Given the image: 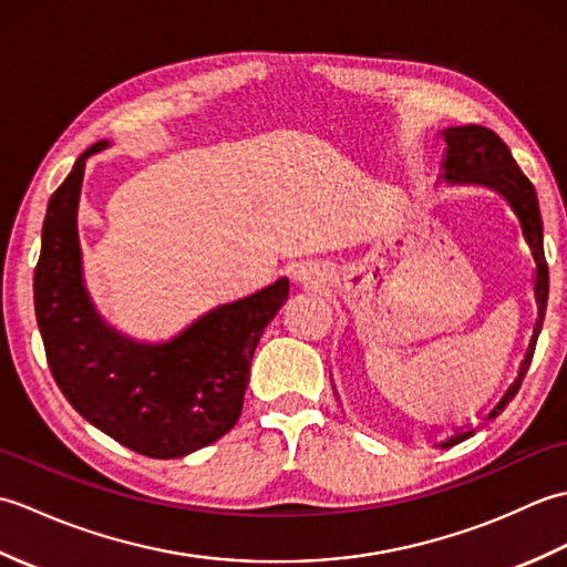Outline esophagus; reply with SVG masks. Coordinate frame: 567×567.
Segmentation results:
<instances>
[{
    "instance_id": "34e87169",
    "label": "esophagus",
    "mask_w": 567,
    "mask_h": 567,
    "mask_svg": "<svg viewBox=\"0 0 567 567\" xmlns=\"http://www.w3.org/2000/svg\"><path fill=\"white\" fill-rule=\"evenodd\" d=\"M292 280L297 287H302V290H307V292H321L329 282V275H327V268L319 262H302L295 270Z\"/></svg>"
}]
</instances>
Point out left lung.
Here are the masks:
<instances>
[{"instance_id":"obj_1","label":"left lung","mask_w":567,"mask_h":567,"mask_svg":"<svg viewBox=\"0 0 567 567\" xmlns=\"http://www.w3.org/2000/svg\"><path fill=\"white\" fill-rule=\"evenodd\" d=\"M441 136L445 143V153L441 161L443 173L439 175V179H443V183L451 187H483V189L495 192V195L512 209L516 221H519L522 236L536 262L534 297H536L538 317H536L534 336L532 341H528L526 355L522 360L514 382L504 390L499 402L483 416V421H489L499 416L504 412V406H507L514 400V394L519 392L526 370L532 365L540 327H544L546 305H548V265H546V252H544V221H540V209H538V197H536L534 185L528 183V177L522 173V167L512 158V151L507 148V143H504L495 131L477 124H467V126L443 128ZM477 426L480 421L477 424L470 421V424L457 426L436 445L439 449H451V445L473 436Z\"/></svg>"}]
</instances>
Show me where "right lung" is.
<instances>
[{
    "label": "right lung",
    "mask_w": 567,
    "mask_h": 567,
    "mask_svg": "<svg viewBox=\"0 0 567 567\" xmlns=\"http://www.w3.org/2000/svg\"><path fill=\"white\" fill-rule=\"evenodd\" d=\"M94 143L48 202L33 275L35 321L45 358L75 412L126 449L183 457L231 431L244 406L250 360L290 282L209 309L167 341H136L110 327L82 280L78 207Z\"/></svg>",
    "instance_id": "1"
}]
</instances>
